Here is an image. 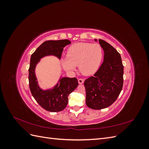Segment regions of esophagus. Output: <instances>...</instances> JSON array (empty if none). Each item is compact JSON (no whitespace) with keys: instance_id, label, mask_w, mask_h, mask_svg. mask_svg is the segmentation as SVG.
<instances>
[{"instance_id":"obj_1","label":"esophagus","mask_w":149,"mask_h":149,"mask_svg":"<svg viewBox=\"0 0 149 149\" xmlns=\"http://www.w3.org/2000/svg\"><path fill=\"white\" fill-rule=\"evenodd\" d=\"M78 83L79 84H83L84 83V79H83V78L78 79Z\"/></svg>"}]
</instances>
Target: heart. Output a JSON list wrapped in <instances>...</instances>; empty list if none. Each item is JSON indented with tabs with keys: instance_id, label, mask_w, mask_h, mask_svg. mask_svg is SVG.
Returning <instances> with one entry per match:
<instances>
[{
	"instance_id": "b5f03b06",
	"label": "heart",
	"mask_w": 149,
	"mask_h": 149,
	"mask_svg": "<svg viewBox=\"0 0 149 149\" xmlns=\"http://www.w3.org/2000/svg\"><path fill=\"white\" fill-rule=\"evenodd\" d=\"M102 57V48L99 43H78L68 49L66 59L62 60V64L67 71H74L78 66L83 74L90 75L97 70Z\"/></svg>"
}]
</instances>
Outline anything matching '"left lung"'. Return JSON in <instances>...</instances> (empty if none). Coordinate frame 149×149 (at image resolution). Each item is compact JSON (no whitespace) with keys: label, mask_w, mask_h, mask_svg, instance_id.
<instances>
[{"label":"left lung","mask_w":149,"mask_h":149,"mask_svg":"<svg viewBox=\"0 0 149 149\" xmlns=\"http://www.w3.org/2000/svg\"><path fill=\"white\" fill-rule=\"evenodd\" d=\"M99 42L104 50L103 63L94 76L84 83L86 105L97 110L116 101L124 82V66L119 53L104 40L99 39Z\"/></svg>","instance_id":"8db88e82"}]
</instances>
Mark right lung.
<instances>
[{
  "instance_id": "add662e5",
  "label": "right lung",
  "mask_w": 149,
  "mask_h": 149,
  "mask_svg": "<svg viewBox=\"0 0 149 149\" xmlns=\"http://www.w3.org/2000/svg\"><path fill=\"white\" fill-rule=\"evenodd\" d=\"M71 43L68 40H48L44 42L31 55L29 69V87L31 94L38 104L49 112L63 110L68 102V96L78 85L76 78H62L60 84L52 89L42 90L38 86L35 74V66L40 58L47 55H55L61 58L63 48Z\"/></svg>"
}]
</instances>
